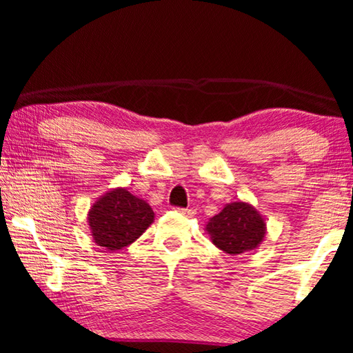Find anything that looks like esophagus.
I'll list each match as a JSON object with an SVG mask.
<instances>
[{
    "instance_id": "esophagus-1",
    "label": "esophagus",
    "mask_w": 353,
    "mask_h": 353,
    "mask_svg": "<svg viewBox=\"0 0 353 353\" xmlns=\"http://www.w3.org/2000/svg\"><path fill=\"white\" fill-rule=\"evenodd\" d=\"M176 212H180V214L185 215V216H192V215H194V212H192L191 209H176Z\"/></svg>"
}]
</instances>
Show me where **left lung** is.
I'll return each mask as SVG.
<instances>
[{"mask_svg": "<svg viewBox=\"0 0 353 353\" xmlns=\"http://www.w3.org/2000/svg\"><path fill=\"white\" fill-rule=\"evenodd\" d=\"M210 241L220 250L238 255L259 248L267 236L263 215L244 201L230 202L205 223Z\"/></svg>", "mask_w": 353, "mask_h": 353, "instance_id": "left-lung-1", "label": "left lung"}]
</instances>
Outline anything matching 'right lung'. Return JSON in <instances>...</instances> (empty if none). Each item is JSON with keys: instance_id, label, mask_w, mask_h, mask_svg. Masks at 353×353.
<instances>
[{"instance_id": "right-lung-1", "label": "right lung", "mask_w": 353, "mask_h": 353, "mask_svg": "<svg viewBox=\"0 0 353 353\" xmlns=\"http://www.w3.org/2000/svg\"><path fill=\"white\" fill-rule=\"evenodd\" d=\"M154 221L146 201L133 196L127 188H114L93 202L88 226L93 243L108 250H120L134 243Z\"/></svg>"}]
</instances>
